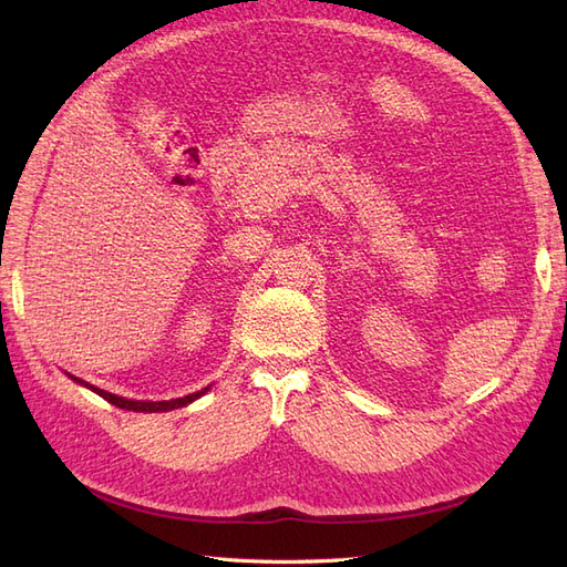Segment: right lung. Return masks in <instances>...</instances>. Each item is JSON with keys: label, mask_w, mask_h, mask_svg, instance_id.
<instances>
[{"label": "right lung", "mask_w": 567, "mask_h": 567, "mask_svg": "<svg viewBox=\"0 0 567 567\" xmlns=\"http://www.w3.org/2000/svg\"><path fill=\"white\" fill-rule=\"evenodd\" d=\"M75 381H80V379H75ZM82 383V381H80ZM96 394H101V398H104L106 402H111V404H115V406H120V409H127V411H169V409H179V406H186L188 402H194V400H198L200 394L208 390H200V392H194V394H186V398H182V400H173V402H134V400H125V398H117V394H111V392H106V390H99V388H92Z\"/></svg>", "instance_id": "obj_1"}]
</instances>
